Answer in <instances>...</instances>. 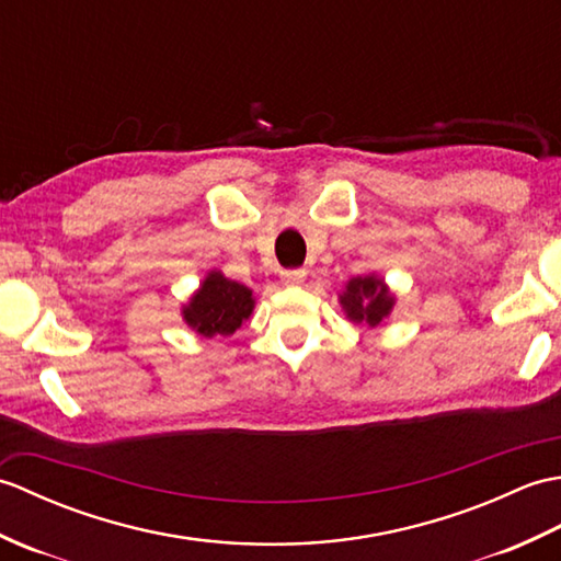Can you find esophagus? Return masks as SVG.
Wrapping results in <instances>:
<instances>
[{
	"label": "esophagus",
	"instance_id": "34e87169",
	"mask_svg": "<svg viewBox=\"0 0 561 561\" xmlns=\"http://www.w3.org/2000/svg\"><path fill=\"white\" fill-rule=\"evenodd\" d=\"M306 279V270H287L282 272V282L289 284V287H299Z\"/></svg>",
	"mask_w": 561,
	"mask_h": 561
}]
</instances>
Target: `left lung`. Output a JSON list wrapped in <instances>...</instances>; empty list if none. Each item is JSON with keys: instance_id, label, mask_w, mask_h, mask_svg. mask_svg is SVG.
I'll list each match as a JSON object with an SVG mask.
<instances>
[{"instance_id": "1", "label": "left lung", "mask_w": 561, "mask_h": 561, "mask_svg": "<svg viewBox=\"0 0 561 561\" xmlns=\"http://www.w3.org/2000/svg\"><path fill=\"white\" fill-rule=\"evenodd\" d=\"M337 299L350 323L368 328L383 325L398 304V296L376 272L352 277L337 294Z\"/></svg>"}]
</instances>
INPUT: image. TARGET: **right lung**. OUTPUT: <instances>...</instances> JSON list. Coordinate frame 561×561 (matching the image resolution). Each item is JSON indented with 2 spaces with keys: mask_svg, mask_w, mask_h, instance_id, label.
I'll return each instance as SVG.
<instances>
[{
  "mask_svg": "<svg viewBox=\"0 0 561 561\" xmlns=\"http://www.w3.org/2000/svg\"><path fill=\"white\" fill-rule=\"evenodd\" d=\"M253 289L229 279L221 270H209L193 296L181 306V316L195 335L211 340L233 335L253 316Z\"/></svg>",
  "mask_w": 561,
  "mask_h": 561,
  "instance_id": "add662e5",
  "label": "right lung"
}]
</instances>
